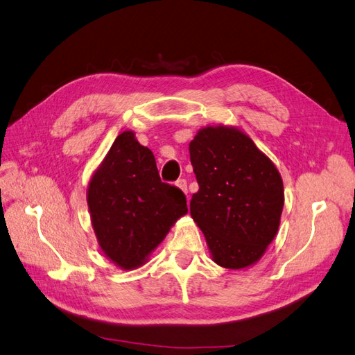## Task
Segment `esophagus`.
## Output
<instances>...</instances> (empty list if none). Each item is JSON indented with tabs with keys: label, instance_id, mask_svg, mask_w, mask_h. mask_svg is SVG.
Returning <instances> with one entry per match:
<instances>
[{
	"label": "esophagus",
	"instance_id": "34e87169",
	"mask_svg": "<svg viewBox=\"0 0 355 355\" xmlns=\"http://www.w3.org/2000/svg\"><path fill=\"white\" fill-rule=\"evenodd\" d=\"M176 187H178L179 189L184 191L185 194H188V184H187L185 179H179V180L176 182Z\"/></svg>",
	"mask_w": 355,
	"mask_h": 355
}]
</instances>
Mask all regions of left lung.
Segmentation results:
<instances>
[{
    "label": "left lung",
    "instance_id": "left-lung-1",
    "mask_svg": "<svg viewBox=\"0 0 355 355\" xmlns=\"http://www.w3.org/2000/svg\"><path fill=\"white\" fill-rule=\"evenodd\" d=\"M198 191L191 216L211 259L241 270L261 259L280 227L284 188L272 161L235 127L209 125L189 144Z\"/></svg>",
    "mask_w": 355,
    "mask_h": 355
}]
</instances>
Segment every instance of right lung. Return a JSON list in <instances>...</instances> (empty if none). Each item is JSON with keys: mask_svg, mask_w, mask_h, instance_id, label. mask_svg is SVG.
Instances as JSON below:
<instances>
[{"mask_svg": "<svg viewBox=\"0 0 355 355\" xmlns=\"http://www.w3.org/2000/svg\"><path fill=\"white\" fill-rule=\"evenodd\" d=\"M92 225L103 254L135 270L188 213L185 194L161 182L151 149L135 133L118 135L87 189Z\"/></svg>", "mask_w": 355, "mask_h": 355, "instance_id": "add662e5", "label": "right lung"}]
</instances>
